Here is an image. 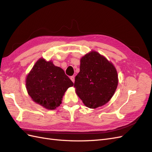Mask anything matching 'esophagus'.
<instances>
[{
	"mask_svg": "<svg viewBox=\"0 0 152 152\" xmlns=\"http://www.w3.org/2000/svg\"><path fill=\"white\" fill-rule=\"evenodd\" d=\"M70 79H71V80L73 82V83H74V82H75V77H74V76L70 77Z\"/></svg>",
	"mask_w": 152,
	"mask_h": 152,
	"instance_id": "34e87169",
	"label": "esophagus"
}]
</instances>
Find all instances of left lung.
Listing matches in <instances>:
<instances>
[{"instance_id":"obj_1","label":"left lung","mask_w":152,"mask_h":152,"mask_svg":"<svg viewBox=\"0 0 152 152\" xmlns=\"http://www.w3.org/2000/svg\"><path fill=\"white\" fill-rule=\"evenodd\" d=\"M117 85L116 69L104 56L92 51L81 58L74 87L87 107L96 108L108 102Z\"/></svg>"}]
</instances>
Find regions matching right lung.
<instances>
[{
  "mask_svg": "<svg viewBox=\"0 0 152 152\" xmlns=\"http://www.w3.org/2000/svg\"><path fill=\"white\" fill-rule=\"evenodd\" d=\"M73 86L62 68L44 59L36 62L26 79V89L30 97L48 110L59 107L64 93Z\"/></svg>",
  "mask_w": 152,
  "mask_h": 152,
  "instance_id": "add662e5",
  "label": "right lung"
}]
</instances>
